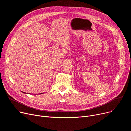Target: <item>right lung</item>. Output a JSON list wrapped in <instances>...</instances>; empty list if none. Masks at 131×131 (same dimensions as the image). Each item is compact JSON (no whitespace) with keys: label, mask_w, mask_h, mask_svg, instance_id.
<instances>
[{"label":"right lung","mask_w":131,"mask_h":131,"mask_svg":"<svg viewBox=\"0 0 131 131\" xmlns=\"http://www.w3.org/2000/svg\"><path fill=\"white\" fill-rule=\"evenodd\" d=\"M22 92L24 93H25V94H26V93H25V92ZM43 93H41V94H43Z\"/></svg>","instance_id":"1"}]
</instances>
